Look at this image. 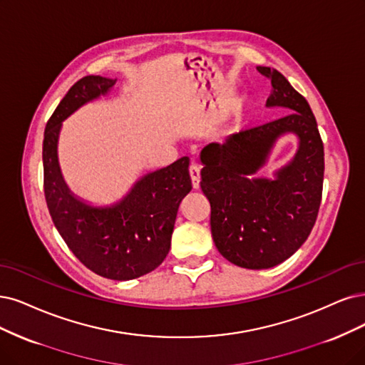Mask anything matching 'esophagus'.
<instances>
[{"instance_id":"obj_1","label":"esophagus","mask_w":365,"mask_h":365,"mask_svg":"<svg viewBox=\"0 0 365 365\" xmlns=\"http://www.w3.org/2000/svg\"><path fill=\"white\" fill-rule=\"evenodd\" d=\"M190 175H191V180H192V187H194V190H198V186H200V168L195 164L190 165Z\"/></svg>"}]
</instances>
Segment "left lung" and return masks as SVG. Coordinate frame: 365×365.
I'll return each mask as SVG.
<instances>
[{
    "mask_svg": "<svg viewBox=\"0 0 365 365\" xmlns=\"http://www.w3.org/2000/svg\"><path fill=\"white\" fill-rule=\"evenodd\" d=\"M266 106L287 108L284 117L230 135L201 150V191L210 203V228L222 257L247 269L274 267L301 248L312 233L322 201L325 153L307 99L271 67ZM299 135L300 148L275 181L250 180L279 134Z\"/></svg>",
    "mask_w": 365,
    "mask_h": 365,
    "instance_id": "obj_1",
    "label": "left lung"
}]
</instances>
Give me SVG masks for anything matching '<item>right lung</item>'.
<instances>
[{"label":"right lung","mask_w":365,"mask_h":365,"mask_svg":"<svg viewBox=\"0 0 365 365\" xmlns=\"http://www.w3.org/2000/svg\"><path fill=\"white\" fill-rule=\"evenodd\" d=\"M117 79L84 76L51 115L43 138V190L51 218L76 259L103 278L128 281L164 262L183 197L192 190L183 156L144 175L113 207H91L75 198L61 178L57 140L61 121L81 105L108 93Z\"/></svg>","instance_id":"add662e5"}]
</instances>
